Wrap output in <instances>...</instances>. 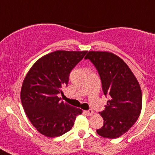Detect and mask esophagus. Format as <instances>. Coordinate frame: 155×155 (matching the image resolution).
<instances>
[{"mask_svg":"<svg viewBox=\"0 0 155 155\" xmlns=\"http://www.w3.org/2000/svg\"><path fill=\"white\" fill-rule=\"evenodd\" d=\"M84 113H86L87 116H91V115H92L94 113V111L92 109H88V110L84 111Z\"/></svg>","mask_w":155,"mask_h":155,"instance_id":"34e87169","label":"esophagus"}]
</instances>
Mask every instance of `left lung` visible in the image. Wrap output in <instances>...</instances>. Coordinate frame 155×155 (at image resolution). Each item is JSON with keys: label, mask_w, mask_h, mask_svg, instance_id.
<instances>
[{"label": "left lung", "mask_w": 155, "mask_h": 155, "mask_svg": "<svg viewBox=\"0 0 155 155\" xmlns=\"http://www.w3.org/2000/svg\"><path fill=\"white\" fill-rule=\"evenodd\" d=\"M84 59L94 64L104 94L109 97L105 110L99 112L104 125L96 132L105 138L120 137L134 126L141 112L139 83L127 64L113 53L90 51Z\"/></svg>", "instance_id": "obj_1"}]
</instances>
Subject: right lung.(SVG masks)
Listing matches in <instances>:
<instances>
[{
    "label": "right lung",
    "instance_id": "right-lung-1",
    "mask_svg": "<svg viewBox=\"0 0 155 155\" xmlns=\"http://www.w3.org/2000/svg\"><path fill=\"white\" fill-rule=\"evenodd\" d=\"M87 51L57 50L35 63L23 81L21 101L31 124L48 137H60L72 128L82 110L61 101L62 87Z\"/></svg>",
    "mask_w": 155,
    "mask_h": 155
}]
</instances>
